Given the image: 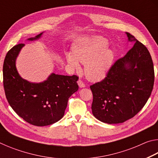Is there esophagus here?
<instances>
[{
  "mask_svg": "<svg viewBox=\"0 0 158 158\" xmlns=\"http://www.w3.org/2000/svg\"><path fill=\"white\" fill-rule=\"evenodd\" d=\"M78 85H79V87L80 88H84V87H85V84L84 82L82 81V80H81V79H79L78 80Z\"/></svg>",
  "mask_w": 158,
  "mask_h": 158,
  "instance_id": "obj_1",
  "label": "esophagus"
}]
</instances>
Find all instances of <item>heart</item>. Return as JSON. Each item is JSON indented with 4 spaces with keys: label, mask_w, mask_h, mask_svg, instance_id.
Segmentation results:
<instances>
[{
    "label": "heart",
    "mask_w": 158,
    "mask_h": 158,
    "mask_svg": "<svg viewBox=\"0 0 158 158\" xmlns=\"http://www.w3.org/2000/svg\"><path fill=\"white\" fill-rule=\"evenodd\" d=\"M108 47V42L102 37L82 41L74 46V53H67L66 60L74 69H79V62L84 64L86 78L99 81L107 74L114 60V53Z\"/></svg>",
    "instance_id": "1"
}]
</instances>
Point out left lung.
<instances>
[{"mask_svg": "<svg viewBox=\"0 0 158 158\" xmlns=\"http://www.w3.org/2000/svg\"><path fill=\"white\" fill-rule=\"evenodd\" d=\"M133 47L109 69L105 78L90 86L93 116L103 123L116 124L141 111L153 89V63L148 50L126 33Z\"/></svg>", "mask_w": 158, "mask_h": 158, "instance_id": "left-lung-1", "label": "left lung"}]
</instances>
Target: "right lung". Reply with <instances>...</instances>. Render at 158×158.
I'll return each mask as SVG.
<instances>
[{
    "instance_id": "add662e5",
    "label": "right lung",
    "mask_w": 158,
    "mask_h": 158,
    "mask_svg": "<svg viewBox=\"0 0 158 158\" xmlns=\"http://www.w3.org/2000/svg\"><path fill=\"white\" fill-rule=\"evenodd\" d=\"M41 35L29 40L38 39ZM23 45H15L5 56L2 69L5 96L13 110L28 123L35 126L52 125L64 116L69 98L79 89V77L52 74L40 84L23 79L15 61Z\"/></svg>"
}]
</instances>
